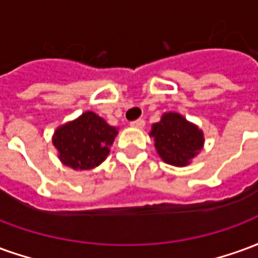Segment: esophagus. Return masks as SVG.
Here are the masks:
<instances>
[{"mask_svg":"<svg viewBox=\"0 0 258 258\" xmlns=\"http://www.w3.org/2000/svg\"><path fill=\"white\" fill-rule=\"evenodd\" d=\"M130 125H131V127H134V128H144V127H145V120H144V118H138V120L131 121Z\"/></svg>","mask_w":258,"mask_h":258,"instance_id":"1","label":"esophagus"}]
</instances>
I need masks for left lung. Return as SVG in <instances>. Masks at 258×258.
Returning a JSON list of instances; mask_svg holds the SVG:
<instances>
[{
  "label": "left lung",
  "instance_id": "8db88e82",
  "mask_svg": "<svg viewBox=\"0 0 258 258\" xmlns=\"http://www.w3.org/2000/svg\"><path fill=\"white\" fill-rule=\"evenodd\" d=\"M149 135L163 162L177 167L188 166L205 144L203 131L179 113H164Z\"/></svg>",
  "mask_w": 258,
  "mask_h": 258
}]
</instances>
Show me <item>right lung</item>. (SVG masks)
<instances>
[{"mask_svg":"<svg viewBox=\"0 0 258 258\" xmlns=\"http://www.w3.org/2000/svg\"><path fill=\"white\" fill-rule=\"evenodd\" d=\"M112 127L94 112L83 113L79 118L56 128L52 142L59 160L74 170L98 167L109 155L117 135Z\"/></svg>","mask_w":258,"mask_h":258,"instance_id":"right-lung-1","label":"right lung"}]
</instances>
